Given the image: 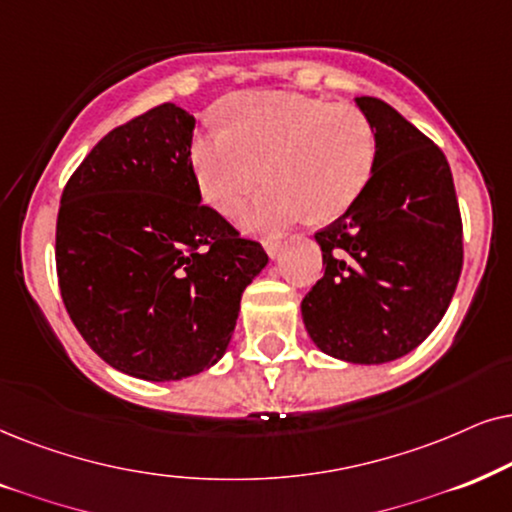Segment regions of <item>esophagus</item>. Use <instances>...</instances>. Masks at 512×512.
Listing matches in <instances>:
<instances>
[{
  "instance_id": "esophagus-1",
  "label": "esophagus",
  "mask_w": 512,
  "mask_h": 512,
  "mask_svg": "<svg viewBox=\"0 0 512 512\" xmlns=\"http://www.w3.org/2000/svg\"><path fill=\"white\" fill-rule=\"evenodd\" d=\"M262 245H264V250H267V255L271 257V260H276V257H278V252H281V248H283L281 238H276V236H269V238H264Z\"/></svg>"
}]
</instances>
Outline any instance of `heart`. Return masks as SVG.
<instances>
[{
	"label": "heart",
	"instance_id": "b5f03b06",
	"mask_svg": "<svg viewBox=\"0 0 512 512\" xmlns=\"http://www.w3.org/2000/svg\"><path fill=\"white\" fill-rule=\"evenodd\" d=\"M229 128L196 135L192 166L201 196L234 213L269 175L271 185L241 222L252 231L278 229L309 215H344L370 182L377 138L353 105L297 93H238L224 107Z\"/></svg>",
	"mask_w": 512,
	"mask_h": 512
}]
</instances>
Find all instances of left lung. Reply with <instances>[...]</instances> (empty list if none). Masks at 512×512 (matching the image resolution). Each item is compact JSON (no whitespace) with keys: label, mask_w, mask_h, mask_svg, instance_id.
<instances>
[{"label":"left lung","mask_w":512,"mask_h":512,"mask_svg":"<svg viewBox=\"0 0 512 512\" xmlns=\"http://www.w3.org/2000/svg\"><path fill=\"white\" fill-rule=\"evenodd\" d=\"M377 138L358 201L318 231L325 274L302 302L327 356L381 365L417 349L445 316L463 264V231L445 154L384 100L356 98Z\"/></svg>","instance_id":"1"}]
</instances>
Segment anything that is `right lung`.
<instances>
[{"label":"right lung","instance_id":"obj_1","mask_svg":"<svg viewBox=\"0 0 512 512\" xmlns=\"http://www.w3.org/2000/svg\"><path fill=\"white\" fill-rule=\"evenodd\" d=\"M196 119L173 102L114 128L67 182L56 267L65 309L109 367L177 381L224 356L269 257L203 206Z\"/></svg>","mask_w":512,"mask_h":512}]
</instances>
